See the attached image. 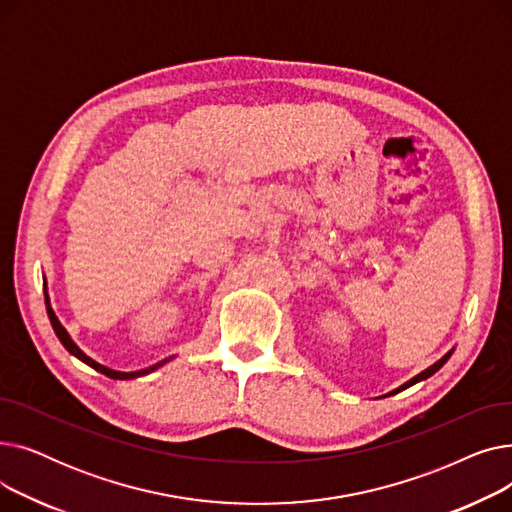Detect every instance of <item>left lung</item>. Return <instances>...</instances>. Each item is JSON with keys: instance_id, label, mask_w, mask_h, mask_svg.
<instances>
[{"instance_id": "1", "label": "left lung", "mask_w": 512, "mask_h": 512, "mask_svg": "<svg viewBox=\"0 0 512 512\" xmlns=\"http://www.w3.org/2000/svg\"><path fill=\"white\" fill-rule=\"evenodd\" d=\"M450 355H452V351H450V353H446V355H444V357H442L438 363H434L432 367H427L425 371H421L419 375H415L413 380H409L405 386H400V388H398V390H394V392H400V390H405V388H409V386H413V384H417V382H421V380H427L429 375H434V373H436V371H438V369H440V367H442V365H444V363L450 359Z\"/></svg>"}]
</instances>
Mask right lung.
I'll use <instances>...</instances> for the list:
<instances>
[{"instance_id":"1","label":"right lung","mask_w":512,"mask_h":512,"mask_svg":"<svg viewBox=\"0 0 512 512\" xmlns=\"http://www.w3.org/2000/svg\"><path fill=\"white\" fill-rule=\"evenodd\" d=\"M45 305H47V315H49V321H51V326H53V332H56V336L60 338V342L68 348V351L74 355V357H78L80 361H85L87 365H91L93 369H97V371H101V373H105L107 378H114V380H130V378H139V375H145V373H151L153 369H157V367H161L164 363H168L170 359H166V361H159V363H155L153 367H147V369H141V371H132V373H124V371H114V369H110V367H103V365H99L97 361H93L91 357H87L83 351H80V348L72 342V338L68 336V332L64 330V326L60 324V319L56 317V313H53V309L49 307V299H47V294H45Z\"/></svg>"}]
</instances>
